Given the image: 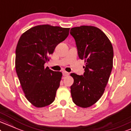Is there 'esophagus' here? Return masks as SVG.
Segmentation results:
<instances>
[{
    "label": "esophagus",
    "instance_id": "obj_1",
    "mask_svg": "<svg viewBox=\"0 0 131 131\" xmlns=\"http://www.w3.org/2000/svg\"><path fill=\"white\" fill-rule=\"evenodd\" d=\"M62 75H64V76H67V75H69V73L66 71H62Z\"/></svg>",
    "mask_w": 131,
    "mask_h": 131
}]
</instances>
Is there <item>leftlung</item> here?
<instances>
[{
  "label": "left lung",
  "mask_w": 131,
  "mask_h": 131,
  "mask_svg": "<svg viewBox=\"0 0 131 131\" xmlns=\"http://www.w3.org/2000/svg\"><path fill=\"white\" fill-rule=\"evenodd\" d=\"M78 54L84 60L83 75L72 73L74 81L70 86L72 101L77 106L87 108L102 96L113 68V50L108 37L94 26L73 27Z\"/></svg>",
  "instance_id": "1"
}]
</instances>
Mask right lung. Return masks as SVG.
Returning a JSON list of instances; mask_svg holds the SVG:
<instances>
[{"mask_svg":"<svg viewBox=\"0 0 131 131\" xmlns=\"http://www.w3.org/2000/svg\"><path fill=\"white\" fill-rule=\"evenodd\" d=\"M70 28L48 24L36 26L23 33L16 48L15 68L26 99L36 107L54 101L62 77L44 64L55 48L69 35Z\"/></svg>","mask_w":131,"mask_h":131,"instance_id":"1","label":"right lung"}]
</instances>
